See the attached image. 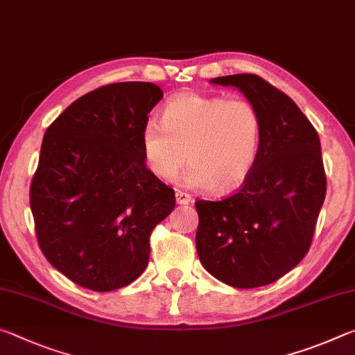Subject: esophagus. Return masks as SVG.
Listing matches in <instances>:
<instances>
[{"instance_id": "34e87169", "label": "esophagus", "mask_w": 355, "mask_h": 355, "mask_svg": "<svg viewBox=\"0 0 355 355\" xmlns=\"http://www.w3.org/2000/svg\"><path fill=\"white\" fill-rule=\"evenodd\" d=\"M175 200L178 205H188V203L192 202V197L189 194H186V192H183V191H177Z\"/></svg>"}]
</instances>
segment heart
Returning a JSON list of instances; mask_svg holds the SVG:
<instances>
[{"instance_id": "1", "label": "heart", "mask_w": 355, "mask_h": 355, "mask_svg": "<svg viewBox=\"0 0 355 355\" xmlns=\"http://www.w3.org/2000/svg\"><path fill=\"white\" fill-rule=\"evenodd\" d=\"M261 120L241 98L182 94L167 101L164 117L150 116L142 127V152L148 169L173 182L186 163L191 188L227 191L241 184L255 164Z\"/></svg>"}]
</instances>
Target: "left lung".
I'll return each mask as SVG.
<instances>
[{
  "label": "left lung",
  "instance_id": "obj_1",
  "mask_svg": "<svg viewBox=\"0 0 355 355\" xmlns=\"http://www.w3.org/2000/svg\"><path fill=\"white\" fill-rule=\"evenodd\" d=\"M244 94L261 120L260 148L243 188L219 202L197 200V254L224 284L258 288L284 277L307 254L326 197L321 142L297 105L263 78H213Z\"/></svg>",
  "mask_w": 355,
  "mask_h": 355
}]
</instances>
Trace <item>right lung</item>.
<instances>
[{
	"mask_svg": "<svg viewBox=\"0 0 355 355\" xmlns=\"http://www.w3.org/2000/svg\"><path fill=\"white\" fill-rule=\"evenodd\" d=\"M161 98L152 83L107 84L45 131L29 189L35 235L51 266L87 290H119L139 277L152 230L175 207V192L142 152V127Z\"/></svg>",
	"mask_w": 355,
	"mask_h": 355,
	"instance_id": "1",
	"label": "right lung"
}]
</instances>
